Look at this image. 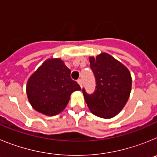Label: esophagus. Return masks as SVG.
<instances>
[{
	"label": "esophagus",
	"mask_w": 157,
	"mask_h": 157,
	"mask_svg": "<svg viewBox=\"0 0 157 157\" xmlns=\"http://www.w3.org/2000/svg\"><path fill=\"white\" fill-rule=\"evenodd\" d=\"M78 84H79V86H82V79L81 78H79V79H78Z\"/></svg>",
	"instance_id": "1"
}]
</instances>
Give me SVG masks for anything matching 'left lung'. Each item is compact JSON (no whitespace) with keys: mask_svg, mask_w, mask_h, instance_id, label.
Here are the masks:
<instances>
[{"mask_svg":"<svg viewBox=\"0 0 157 157\" xmlns=\"http://www.w3.org/2000/svg\"><path fill=\"white\" fill-rule=\"evenodd\" d=\"M91 70L96 80L92 94L82 93L93 114L105 119L114 117L128 101L132 79L128 69L108 53L90 57Z\"/></svg>","mask_w":157,"mask_h":157,"instance_id":"obj_1","label":"left lung"}]
</instances>
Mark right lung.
Listing matches in <instances>:
<instances>
[{"label":"right lung","instance_id":"add662e5","mask_svg":"<svg viewBox=\"0 0 157 157\" xmlns=\"http://www.w3.org/2000/svg\"><path fill=\"white\" fill-rule=\"evenodd\" d=\"M81 87L71 78V70L60 59L45 60L32 75L27 94L32 107L44 115L55 116L68 103L70 96Z\"/></svg>","mask_w":157,"mask_h":157}]
</instances>
